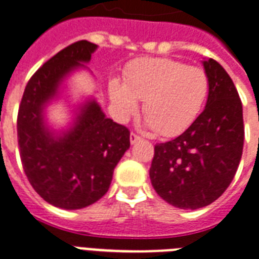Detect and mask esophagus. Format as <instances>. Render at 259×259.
Here are the masks:
<instances>
[{"label": "esophagus", "mask_w": 259, "mask_h": 259, "mask_svg": "<svg viewBox=\"0 0 259 259\" xmlns=\"http://www.w3.org/2000/svg\"><path fill=\"white\" fill-rule=\"evenodd\" d=\"M137 141H140V136L136 133H130V144H136Z\"/></svg>", "instance_id": "34e87169"}]
</instances>
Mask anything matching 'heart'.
Masks as SVG:
<instances>
[{"label": "heart", "instance_id": "heart-1", "mask_svg": "<svg viewBox=\"0 0 259 259\" xmlns=\"http://www.w3.org/2000/svg\"><path fill=\"white\" fill-rule=\"evenodd\" d=\"M123 78L115 77L108 84L116 114L127 118L144 100L145 126L164 137L186 130L200 115L209 94L204 69L169 58L137 59Z\"/></svg>", "mask_w": 259, "mask_h": 259}]
</instances>
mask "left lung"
<instances>
[{"instance_id":"1","label":"left lung","mask_w":259,"mask_h":259,"mask_svg":"<svg viewBox=\"0 0 259 259\" xmlns=\"http://www.w3.org/2000/svg\"><path fill=\"white\" fill-rule=\"evenodd\" d=\"M209 77L206 106L189 129L156 144L149 177L156 193L175 208L212 204L232 182L242 159L243 108L238 91L214 59L202 61Z\"/></svg>"}]
</instances>
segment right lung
I'll return each mask as SVG.
<instances>
[{
	"label": "right lung",
	"instance_id": "add662e5",
	"mask_svg": "<svg viewBox=\"0 0 259 259\" xmlns=\"http://www.w3.org/2000/svg\"><path fill=\"white\" fill-rule=\"evenodd\" d=\"M98 46L80 40L61 50L25 87L17 115L24 172L37 194L57 208L81 209L100 200L115 165L130 147V132L107 118L94 96L73 106L72 122L55 130L47 107L62 98L66 80L85 65Z\"/></svg>",
	"mask_w": 259,
	"mask_h": 259
}]
</instances>
